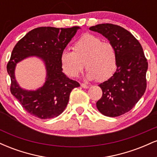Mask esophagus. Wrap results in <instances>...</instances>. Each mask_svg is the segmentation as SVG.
I'll return each mask as SVG.
<instances>
[{
    "mask_svg": "<svg viewBox=\"0 0 157 157\" xmlns=\"http://www.w3.org/2000/svg\"><path fill=\"white\" fill-rule=\"evenodd\" d=\"M80 86H81V87L83 88V89H89V86H88V85H86L85 83H82Z\"/></svg>",
    "mask_w": 157,
    "mask_h": 157,
    "instance_id": "obj_1",
    "label": "esophagus"
}]
</instances>
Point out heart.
I'll return each mask as SVG.
<instances>
[{
  "mask_svg": "<svg viewBox=\"0 0 157 157\" xmlns=\"http://www.w3.org/2000/svg\"><path fill=\"white\" fill-rule=\"evenodd\" d=\"M73 52L64 50L60 55L63 70L70 77H77L85 64L89 80L100 82L109 80L117 71L118 57L113 44L102 42L92 34L82 35L72 46Z\"/></svg>",
  "mask_w": 157,
  "mask_h": 157,
  "instance_id": "obj_1",
  "label": "heart"
}]
</instances>
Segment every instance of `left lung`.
Masks as SVG:
<instances>
[{
	"label": "left lung",
	"instance_id": "obj_1",
	"mask_svg": "<svg viewBox=\"0 0 157 157\" xmlns=\"http://www.w3.org/2000/svg\"><path fill=\"white\" fill-rule=\"evenodd\" d=\"M89 29L105 37L117 53L116 72L109 80L99 85L102 96L97 102V108L105 116L119 117L131 111L145 93L147 59L140 42L122 27L102 23Z\"/></svg>",
	"mask_w": 157,
	"mask_h": 157
}]
</instances>
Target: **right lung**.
<instances>
[{
  "instance_id": "right-lung-1",
  "label": "right lung",
  "mask_w": 157,
  "mask_h": 157,
  "mask_svg": "<svg viewBox=\"0 0 157 157\" xmlns=\"http://www.w3.org/2000/svg\"><path fill=\"white\" fill-rule=\"evenodd\" d=\"M78 29L38 27L29 32L12 50L6 66L11 78V93L27 112L36 117L46 120L59 116L67 105L71 91L80 86L79 82L64 75L60 63L61 53ZM32 56L44 60L47 78L42 87L27 91L21 89L16 81L14 69L17 62Z\"/></svg>"
}]
</instances>
